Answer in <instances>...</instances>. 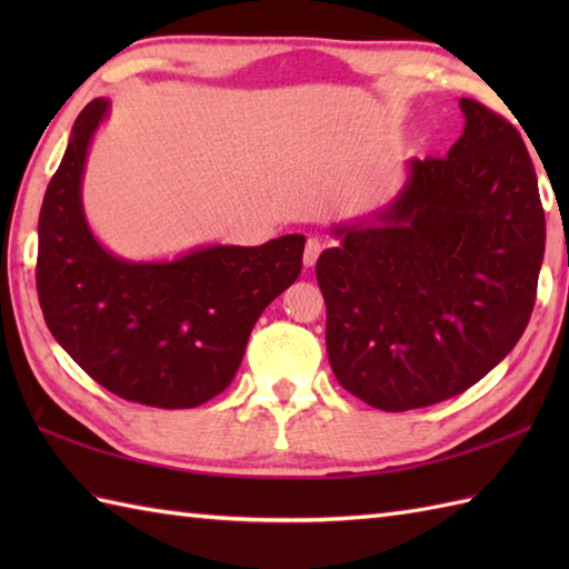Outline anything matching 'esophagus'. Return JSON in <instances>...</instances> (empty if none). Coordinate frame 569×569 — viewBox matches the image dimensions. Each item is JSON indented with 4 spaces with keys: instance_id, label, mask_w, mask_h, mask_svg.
Returning a JSON list of instances; mask_svg holds the SVG:
<instances>
[{
    "instance_id": "34e87169",
    "label": "esophagus",
    "mask_w": 569,
    "mask_h": 569,
    "mask_svg": "<svg viewBox=\"0 0 569 569\" xmlns=\"http://www.w3.org/2000/svg\"><path fill=\"white\" fill-rule=\"evenodd\" d=\"M320 251H322V241H320V239H308L306 251H303L306 269H310V266H316V261H318V257H320Z\"/></svg>"
}]
</instances>
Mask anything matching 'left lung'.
Masks as SVG:
<instances>
[{
  "label": "left lung",
  "mask_w": 569,
  "mask_h": 569,
  "mask_svg": "<svg viewBox=\"0 0 569 569\" xmlns=\"http://www.w3.org/2000/svg\"><path fill=\"white\" fill-rule=\"evenodd\" d=\"M445 159H410L386 208L335 224L316 273L330 367L349 393L410 410L467 391L521 340L546 212L521 134L462 98Z\"/></svg>",
  "instance_id": "left-lung-1"
}]
</instances>
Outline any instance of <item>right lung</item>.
Masks as SVG:
<instances>
[{
	"mask_svg": "<svg viewBox=\"0 0 569 569\" xmlns=\"http://www.w3.org/2000/svg\"><path fill=\"white\" fill-rule=\"evenodd\" d=\"M110 100H92L39 214L36 288L56 342L127 401L196 408L232 383L259 316L296 283L303 234L261 247L208 244L173 259L131 261L94 237L82 208V173Z\"/></svg>",
	"mask_w": 569,
	"mask_h": 569,
	"instance_id": "1",
	"label": "right lung"
}]
</instances>
